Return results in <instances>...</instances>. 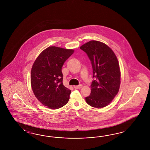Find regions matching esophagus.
<instances>
[{
	"mask_svg": "<svg viewBox=\"0 0 150 150\" xmlns=\"http://www.w3.org/2000/svg\"><path fill=\"white\" fill-rule=\"evenodd\" d=\"M82 85H78V86H74V88H75V89H80L81 88Z\"/></svg>",
	"mask_w": 150,
	"mask_h": 150,
	"instance_id": "obj_1",
	"label": "esophagus"
}]
</instances>
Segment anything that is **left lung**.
<instances>
[{"label": "left lung", "mask_w": 150, "mask_h": 150, "mask_svg": "<svg viewBox=\"0 0 150 150\" xmlns=\"http://www.w3.org/2000/svg\"><path fill=\"white\" fill-rule=\"evenodd\" d=\"M91 60L93 69L91 94L85 98L93 107H106L117 95L120 85V70L118 59L112 50L104 43L89 41L80 47Z\"/></svg>", "instance_id": "8db88e82"}]
</instances>
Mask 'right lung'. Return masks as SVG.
<instances>
[{"instance_id": "1", "label": "right lung", "mask_w": 150, "mask_h": 150, "mask_svg": "<svg viewBox=\"0 0 150 150\" xmlns=\"http://www.w3.org/2000/svg\"><path fill=\"white\" fill-rule=\"evenodd\" d=\"M74 50L51 46L43 50L32 65L31 83L35 97L52 109L68 102L71 91L63 83L62 68Z\"/></svg>"}]
</instances>
